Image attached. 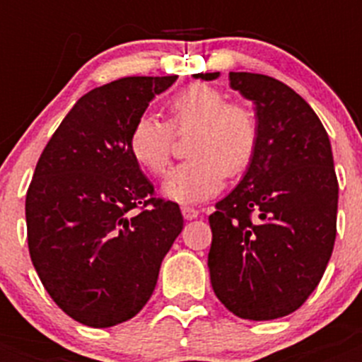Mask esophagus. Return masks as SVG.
<instances>
[{
	"mask_svg": "<svg viewBox=\"0 0 362 362\" xmlns=\"http://www.w3.org/2000/svg\"><path fill=\"white\" fill-rule=\"evenodd\" d=\"M182 216H184L186 220H195L199 216V210L193 209V206H182Z\"/></svg>",
	"mask_w": 362,
	"mask_h": 362,
	"instance_id": "34e87169",
	"label": "esophagus"
}]
</instances>
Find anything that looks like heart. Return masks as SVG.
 Listing matches in <instances>:
<instances>
[{
	"label": "heart",
	"instance_id": "1",
	"mask_svg": "<svg viewBox=\"0 0 362 362\" xmlns=\"http://www.w3.org/2000/svg\"><path fill=\"white\" fill-rule=\"evenodd\" d=\"M169 124L141 116L129 131V152L142 169L163 175L173 156V131L193 129L187 156L163 182V195L176 203H201L242 175L253 161L259 142L257 120L244 105L227 103L218 88L195 82L169 101Z\"/></svg>",
	"mask_w": 362,
	"mask_h": 362
}]
</instances>
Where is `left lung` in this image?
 Masks as SVG:
<instances>
[{
  "instance_id": "1",
  "label": "left lung",
  "mask_w": 362,
  "mask_h": 362,
  "mask_svg": "<svg viewBox=\"0 0 362 362\" xmlns=\"http://www.w3.org/2000/svg\"><path fill=\"white\" fill-rule=\"evenodd\" d=\"M193 76L214 81L220 73ZM229 84L255 105L259 142L246 175L209 216L210 281L242 320H276L303 306L334 247L331 141L312 107L284 82L229 73Z\"/></svg>"
}]
</instances>
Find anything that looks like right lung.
<instances>
[{"mask_svg":"<svg viewBox=\"0 0 362 362\" xmlns=\"http://www.w3.org/2000/svg\"><path fill=\"white\" fill-rule=\"evenodd\" d=\"M176 78L125 76L93 88L37 161L25 195L31 263L82 325L103 329L139 314L184 227L178 204L153 197L127 144L133 124Z\"/></svg>","mask_w":362,"mask_h":362,"instance_id":"add662e5","label":"right lung"}]
</instances>
